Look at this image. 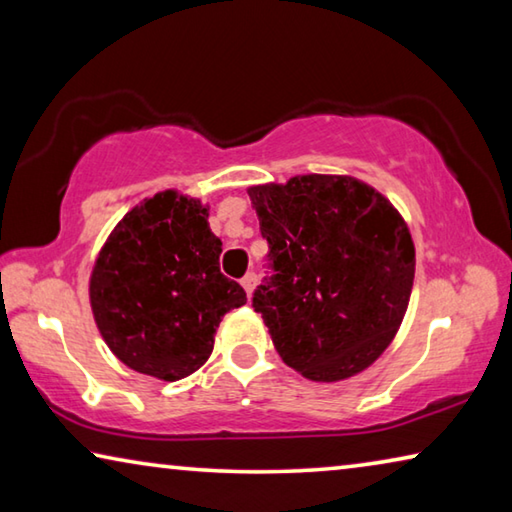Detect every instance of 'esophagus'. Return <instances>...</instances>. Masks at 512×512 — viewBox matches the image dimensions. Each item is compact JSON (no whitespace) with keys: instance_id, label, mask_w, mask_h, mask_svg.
I'll return each mask as SVG.
<instances>
[{"instance_id":"34e87169","label":"esophagus","mask_w":512,"mask_h":512,"mask_svg":"<svg viewBox=\"0 0 512 512\" xmlns=\"http://www.w3.org/2000/svg\"><path fill=\"white\" fill-rule=\"evenodd\" d=\"M255 284H257V275L250 271V273H246L244 277H241V287L246 289V293H248V298L253 296V289H255Z\"/></svg>"}]
</instances>
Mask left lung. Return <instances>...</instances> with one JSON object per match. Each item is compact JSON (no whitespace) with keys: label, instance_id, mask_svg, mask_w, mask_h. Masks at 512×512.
<instances>
[{"label":"left lung","instance_id":"left-lung-1","mask_svg":"<svg viewBox=\"0 0 512 512\" xmlns=\"http://www.w3.org/2000/svg\"><path fill=\"white\" fill-rule=\"evenodd\" d=\"M275 275L257 287L275 350L311 381L372 366L395 339L411 300L409 225L375 187L307 173L248 187Z\"/></svg>","mask_w":512,"mask_h":512}]
</instances>
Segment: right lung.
<instances>
[{
  "mask_svg": "<svg viewBox=\"0 0 512 512\" xmlns=\"http://www.w3.org/2000/svg\"><path fill=\"white\" fill-rule=\"evenodd\" d=\"M210 207L164 189L126 212L94 259L90 307L112 354L162 381L210 359L214 334L246 291L219 268Z\"/></svg>",
  "mask_w": 512,
  "mask_h": 512,
  "instance_id": "1",
  "label": "right lung"
}]
</instances>
